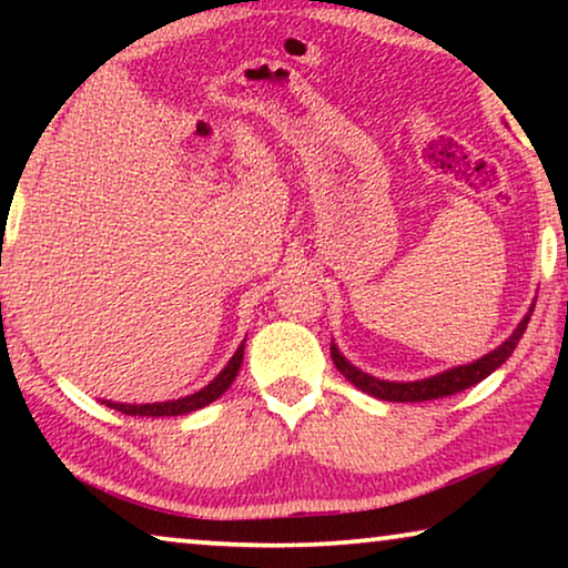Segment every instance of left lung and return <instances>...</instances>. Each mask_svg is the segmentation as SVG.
<instances>
[{"mask_svg":"<svg viewBox=\"0 0 568 568\" xmlns=\"http://www.w3.org/2000/svg\"><path fill=\"white\" fill-rule=\"evenodd\" d=\"M532 310H535V302L530 305V310H527V315L523 317V321H519L517 328L511 331V336L504 341L501 346H496L494 352H488L486 356H480V359L470 362V364H460V367L437 372V375H432V377L414 379V383H395V379L372 377V375H367V372H362L359 367H354V364L338 352L336 344H331V356H333V364H336V369L341 372V375H344L354 387H359L362 393L372 395V398L393 400V403H418V400L445 398V395H455L460 390H468V387H473V385H478L480 379H486L491 372L499 369L501 364L509 359L511 352H515L519 344V338H523L527 323H530Z\"/></svg>","mask_w":568,"mask_h":568,"instance_id":"8db88e82","label":"left lung"}]
</instances>
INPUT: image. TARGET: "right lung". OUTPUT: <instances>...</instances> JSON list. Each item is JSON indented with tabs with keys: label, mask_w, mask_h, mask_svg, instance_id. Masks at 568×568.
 <instances>
[{
	"label": "right lung",
	"mask_w": 568,
	"mask_h": 568,
	"mask_svg": "<svg viewBox=\"0 0 568 568\" xmlns=\"http://www.w3.org/2000/svg\"><path fill=\"white\" fill-rule=\"evenodd\" d=\"M243 354H245V341L237 346V352L232 354V359L224 364V369L216 375L212 383L201 387V390L185 395V398L178 400H162V403H115V400H100L105 403L108 408L121 410L126 416H185L193 414V410L209 406V403L220 398V395L227 390V387L235 383L240 364H243Z\"/></svg>",
	"instance_id": "1"
}]
</instances>
